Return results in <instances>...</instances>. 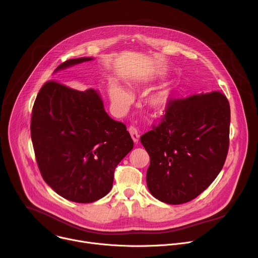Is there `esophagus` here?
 I'll list each match as a JSON object with an SVG mask.
<instances>
[{
	"mask_svg": "<svg viewBox=\"0 0 258 258\" xmlns=\"http://www.w3.org/2000/svg\"><path fill=\"white\" fill-rule=\"evenodd\" d=\"M128 132H130V134H131V136H132L133 141H134L135 143H138V142H139V138H140V135H139L138 130H137L136 127H134V126H131V127L128 128Z\"/></svg>",
	"mask_w": 258,
	"mask_h": 258,
	"instance_id": "1",
	"label": "esophagus"
}]
</instances>
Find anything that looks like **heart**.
Here are the masks:
<instances>
[{
	"mask_svg": "<svg viewBox=\"0 0 258 258\" xmlns=\"http://www.w3.org/2000/svg\"><path fill=\"white\" fill-rule=\"evenodd\" d=\"M108 94L111 103L118 112H125L133 103L132 93L116 82H111L108 87ZM170 94L168 90H159L150 94L146 99V106L151 112L159 114L164 112L168 107Z\"/></svg>",
	"mask_w": 258,
	"mask_h": 258,
	"instance_id": "heart-1",
	"label": "heart"
}]
</instances>
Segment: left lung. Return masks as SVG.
Wrapping results in <instances>:
<instances>
[{"label": "left lung", "instance_id": "left-lung-1", "mask_svg": "<svg viewBox=\"0 0 258 258\" xmlns=\"http://www.w3.org/2000/svg\"><path fill=\"white\" fill-rule=\"evenodd\" d=\"M230 120L229 101L219 92L169 100L162 121L141 137L150 156V193L176 205L206 190L225 164Z\"/></svg>", "mask_w": 258, "mask_h": 258}]
</instances>
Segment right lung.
Wrapping results in <instances>:
<instances>
[{
	"instance_id": "obj_1",
	"label": "right lung",
	"mask_w": 258,
	"mask_h": 258,
	"mask_svg": "<svg viewBox=\"0 0 258 258\" xmlns=\"http://www.w3.org/2000/svg\"><path fill=\"white\" fill-rule=\"evenodd\" d=\"M93 59L67 60L54 72ZM30 133L44 180L78 203H92L110 192L117 164L134 147L126 126L105 111L98 91L81 92L55 81L36 96Z\"/></svg>"
}]
</instances>
